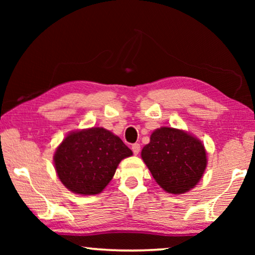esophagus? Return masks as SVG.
Instances as JSON below:
<instances>
[{
    "label": "esophagus",
    "instance_id": "esophagus-1",
    "mask_svg": "<svg viewBox=\"0 0 255 255\" xmlns=\"http://www.w3.org/2000/svg\"><path fill=\"white\" fill-rule=\"evenodd\" d=\"M131 149H132V152H133V154L135 155H137L138 153H139V150H140V145L138 144V143H135V144H132L131 145Z\"/></svg>",
    "mask_w": 255,
    "mask_h": 255
}]
</instances>
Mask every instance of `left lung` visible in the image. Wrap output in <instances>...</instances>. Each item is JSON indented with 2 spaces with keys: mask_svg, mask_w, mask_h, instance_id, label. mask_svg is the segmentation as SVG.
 Masks as SVG:
<instances>
[{
  "mask_svg": "<svg viewBox=\"0 0 255 255\" xmlns=\"http://www.w3.org/2000/svg\"><path fill=\"white\" fill-rule=\"evenodd\" d=\"M141 158L155 181L170 193H184L199 182L207 165L200 140L182 130L162 127L150 135Z\"/></svg>",
  "mask_w": 255,
  "mask_h": 255,
  "instance_id": "1",
  "label": "left lung"
}]
</instances>
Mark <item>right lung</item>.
<instances>
[{
  "instance_id": "obj_1",
  "label": "right lung",
  "mask_w": 255,
  "mask_h": 255,
  "mask_svg": "<svg viewBox=\"0 0 255 255\" xmlns=\"http://www.w3.org/2000/svg\"><path fill=\"white\" fill-rule=\"evenodd\" d=\"M132 155L105 128L71 132L56 149L54 162L62 183L79 195H97L114 178L118 164Z\"/></svg>"
}]
</instances>
